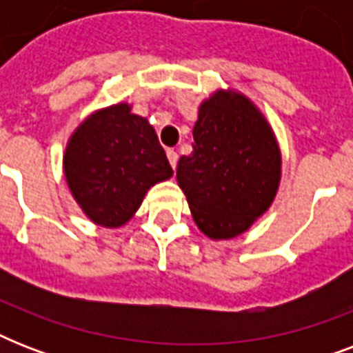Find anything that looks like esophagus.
<instances>
[{"label": "esophagus", "mask_w": 353, "mask_h": 353, "mask_svg": "<svg viewBox=\"0 0 353 353\" xmlns=\"http://www.w3.org/2000/svg\"><path fill=\"white\" fill-rule=\"evenodd\" d=\"M166 157H168V161H170L172 168H174V170H176L177 159H179V155H177L176 150H168V152H166Z\"/></svg>", "instance_id": "34e87169"}]
</instances>
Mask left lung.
<instances>
[{"mask_svg": "<svg viewBox=\"0 0 353 353\" xmlns=\"http://www.w3.org/2000/svg\"><path fill=\"white\" fill-rule=\"evenodd\" d=\"M192 154L177 163V185L196 225L210 240L243 234L279 192L282 154L260 108L220 88L198 108Z\"/></svg>", "mask_w": 353, "mask_h": 353, "instance_id": "obj_1", "label": "left lung"}]
</instances>
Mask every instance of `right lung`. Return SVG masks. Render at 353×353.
<instances>
[{"label": "right lung", "mask_w": 353, "mask_h": 353, "mask_svg": "<svg viewBox=\"0 0 353 353\" xmlns=\"http://www.w3.org/2000/svg\"><path fill=\"white\" fill-rule=\"evenodd\" d=\"M63 177L74 201L95 225H126L150 188L174 170L148 119L117 102L90 113L71 133Z\"/></svg>", "instance_id": "obj_1"}]
</instances>
